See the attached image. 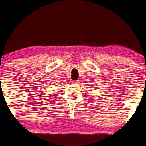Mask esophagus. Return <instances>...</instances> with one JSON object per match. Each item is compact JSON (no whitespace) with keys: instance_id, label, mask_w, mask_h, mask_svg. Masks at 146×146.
Returning a JSON list of instances; mask_svg holds the SVG:
<instances>
[{"instance_id":"1","label":"esophagus","mask_w":146,"mask_h":146,"mask_svg":"<svg viewBox=\"0 0 146 146\" xmlns=\"http://www.w3.org/2000/svg\"><path fill=\"white\" fill-rule=\"evenodd\" d=\"M72 83L74 84H79V81H73Z\"/></svg>"}]
</instances>
